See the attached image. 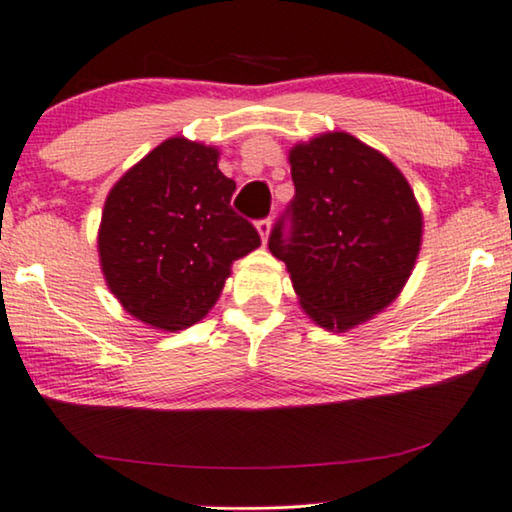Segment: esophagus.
<instances>
[{
  "instance_id": "1",
  "label": "esophagus",
  "mask_w": 512,
  "mask_h": 512,
  "mask_svg": "<svg viewBox=\"0 0 512 512\" xmlns=\"http://www.w3.org/2000/svg\"><path fill=\"white\" fill-rule=\"evenodd\" d=\"M257 232H259V236H262V241L266 243V239H269V232H271V218L257 220Z\"/></svg>"
}]
</instances>
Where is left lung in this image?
<instances>
[{
	"label": "left lung",
	"mask_w": 512,
	"mask_h": 512,
	"mask_svg": "<svg viewBox=\"0 0 512 512\" xmlns=\"http://www.w3.org/2000/svg\"><path fill=\"white\" fill-rule=\"evenodd\" d=\"M294 197L269 234L303 310L347 331L384 310L421 250L423 216L407 179L349 133L289 151Z\"/></svg>",
	"instance_id": "obj_1"
}]
</instances>
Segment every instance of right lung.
Here are the masks:
<instances>
[{
    "label": "right lung",
    "instance_id": "1",
    "mask_svg": "<svg viewBox=\"0 0 512 512\" xmlns=\"http://www.w3.org/2000/svg\"><path fill=\"white\" fill-rule=\"evenodd\" d=\"M236 183L218 151L165 140L105 200L98 253L108 287L144 324L181 331L218 301L234 259L262 239L232 209Z\"/></svg>",
    "mask_w": 512,
    "mask_h": 512
}]
</instances>
